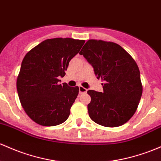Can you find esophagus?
Here are the masks:
<instances>
[{
    "mask_svg": "<svg viewBox=\"0 0 161 161\" xmlns=\"http://www.w3.org/2000/svg\"><path fill=\"white\" fill-rule=\"evenodd\" d=\"M79 94H83V93L87 92V89L81 86H79Z\"/></svg>",
    "mask_w": 161,
    "mask_h": 161,
    "instance_id": "34e87169",
    "label": "esophagus"
}]
</instances>
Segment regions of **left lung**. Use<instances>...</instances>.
<instances>
[{
  "label": "left lung",
  "instance_id": "obj_1",
  "mask_svg": "<svg viewBox=\"0 0 161 161\" xmlns=\"http://www.w3.org/2000/svg\"><path fill=\"white\" fill-rule=\"evenodd\" d=\"M94 69L98 79L105 81L103 92L89 90V117L108 128L118 127L134 115L141 95L138 66L121 46L112 42L89 40L79 53Z\"/></svg>",
  "mask_w": 161,
  "mask_h": 161
}]
</instances>
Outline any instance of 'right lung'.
Wrapping results in <instances>:
<instances>
[{"label":"right lung","instance_id":"add662e5","mask_svg":"<svg viewBox=\"0 0 161 161\" xmlns=\"http://www.w3.org/2000/svg\"><path fill=\"white\" fill-rule=\"evenodd\" d=\"M85 40L48 39L24 56L17 80L21 105L28 116L43 126L66 121L79 94V87L59 84L69 63L79 52Z\"/></svg>","mask_w":161,"mask_h":161}]
</instances>
